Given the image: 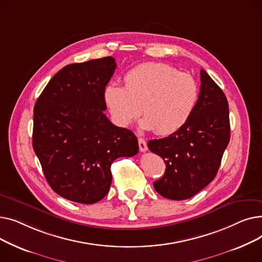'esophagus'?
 I'll return each instance as SVG.
<instances>
[{"label": "esophagus", "instance_id": "34e87169", "mask_svg": "<svg viewBox=\"0 0 262 262\" xmlns=\"http://www.w3.org/2000/svg\"><path fill=\"white\" fill-rule=\"evenodd\" d=\"M138 143H139V149L141 150V152H146V150H147V144H146L145 140L142 139V138H139L138 139Z\"/></svg>", "mask_w": 262, "mask_h": 262}]
</instances>
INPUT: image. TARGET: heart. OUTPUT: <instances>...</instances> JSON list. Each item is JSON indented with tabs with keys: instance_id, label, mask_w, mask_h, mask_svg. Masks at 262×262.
I'll use <instances>...</instances> for the list:
<instances>
[{
	"instance_id": "1",
	"label": "heart",
	"mask_w": 262,
	"mask_h": 262,
	"mask_svg": "<svg viewBox=\"0 0 262 262\" xmlns=\"http://www.w3.org/2000/svg\"><path fill=\"white\" fill-rule=\"evenodd\" d=\"M124 87L109 82L103 98L118 126L126 127L143 114L141 127L167 136L181 129L199 99L196 80L161 62H144L128 70Z\"/></svg>"
}]
</instances>
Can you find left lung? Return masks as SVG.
Listing matches in <instances>:
<instances>
[{
    "mask_svg": "<svg viewBox=\"0 0 262 262\" xmlns=\"http://www.w3.org/2000/svg\"><path fill=\"white\" fill-rule=\"evenodd\" d=\"M193 113L185 125L169 137L149 140L150 152L166 163V172L154 188L169 200L190 199L210 184L230 138L228 102L205 70Z\"/></svg>",
    "mask_w": 262,
    "mask_h": 262,
    "instance_id": "obj_1",
    "label": "left lung"
}]
</instances>
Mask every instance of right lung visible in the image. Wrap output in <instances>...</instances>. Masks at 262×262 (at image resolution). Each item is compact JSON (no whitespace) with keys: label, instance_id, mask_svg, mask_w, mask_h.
Wrapping results in <instances>:
<instances>
[{"label":"right lung","instance_id":"add662e5","mask_svg":"<svg viewBox=\"0 0 262 262\" xmlns=\"http://www.w3.org/2000/svg\"><path fill=\"white\" fill-rule=\"evenodd\" d=\"M116 67L110 56L68 64L35 104L34 150L50 187L69 201H101L112 185L114 160L139 150L135 134L104 114L103 91Z\"/></svg>","mask_w":262,"mask_h":262}]
</instances>
